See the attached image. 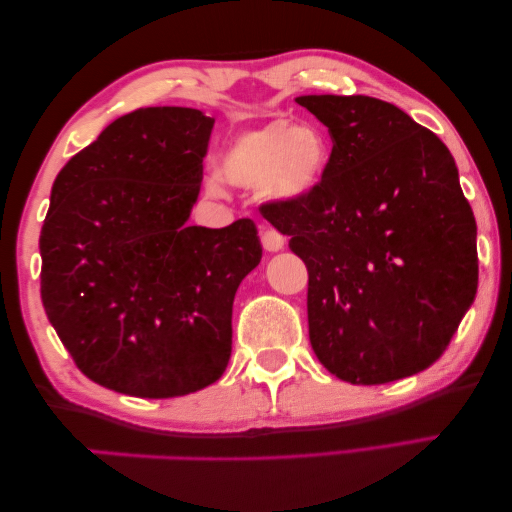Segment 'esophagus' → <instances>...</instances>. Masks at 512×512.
Returning a JSON list of instances; mask_svg holds the SVG:
<instances>
[{
	"instance_id": "1",
	"label": "esophagus",
	"mask_w": 512,
	"mask_h": 512,
	"mask_svg": "<svg viewBox=\"0 0 512 512\" xmlns=\"http://www.w3.org/2000/svg\"><path fill=\"white\" fill-rule=\"evenodd\" d=\"M261 242H263L265 251H281L283 245H286V238H283L276 229H265L261 233Z\"/></svg>"
}]
</instances>
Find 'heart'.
<instances>
[{
	"label": "heart",
	"mask_w": 512,
	"mask_h": 512,
	"mask_svg": "<svg viewBox=\"0 0 512 512\" xmlns=\"http://www.w3.org/2000/svg\"><path fill=\"white\" fill-rule=\"evenodd\" d=\"M331 161L333 147L322 129L276 117L226 142L217 161L220 174H211L208 188L222 192L226 181L261 188L274 201H299L322 186Z\"/></svg>",
	"instance_id": "1"
}]
</instances>
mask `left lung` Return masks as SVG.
Instances as JSON below:
<instances>
[{
	"mask_svg": "<svg viewBox=\"0 0 512 512\" xmlns=\"http://www.w3.org/2000/svg\"><path fill=\"white\" fill-rule=\"evenodd\" d=\"M333 138L311 197L263 206L308 267V335L320 363L354 385L431 367L479 286L476 222L435 133L365 95H304Z\"/></svg>",
	"mask_w": 512,
	"mask_h": 512,
	"instance_id": "1",
	"label": "left lung"
}]
</instances>
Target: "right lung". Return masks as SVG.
Segmentation results:
<instances>
[{
	"label": "right lung",
	"mask_w": 512,
	"mask_h": 512,
	"mask_svg": "<svg viewBox=\"0 0 512 512\" xmlns=\"http://www.w3.org/2000/svg\"><path fill=\"white\" fill-rule=\"evenodd\" d=\"M213 122L197 108H138L52 186L43 306L79 370L108 390L183 397L229 365L233 297L263 249L251 220L188 226Z\"/></svg>",
	"instance_id": "1"
}]
</instances>
